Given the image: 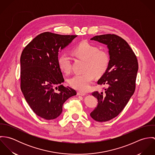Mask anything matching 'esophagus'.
I'll use <instances>...</instances> for the list:
<instances>
[{
	"instance_id": "1",
	"label": "esophagus",
	"mask_w": 155,
	"mask_h": 155,
	"mask_svg": "<svg viewBox=\"0 0 155 155\" xmlns=\"http://www.w3.org/2000/svg\"><path fill=\"white\" fill-rule=\"evenodd\" d=\"M78 95H81V96H84V95H86V94H85V93H84V92H82L79 91V92H78Z\"/></svg>"
}]
</instances>
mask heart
<instances>
[{
    "instance_id": "heart-1",
    "label": "heart",
    "mask_w": 155,
    "mask_h": 155,
    "mask_svg": "<svg viewBox=\"0 0 155 155\" xmlns=\"http://www.w3.org/2000/svg\"><path fill=\"white\" fill-rule=\"evenodd\" d=\"M73 55L77 58L85 61V73L76 74L68 80L71 87L81 91H86L89 88L91 82L94 80V74L99 76L104 73L109 63V55L104 50L87 42L78 45L73 49ZM60 68L65 73L71 70V58L66 53L61 54L58 58Z\"/></svg>"
}]
</instances>
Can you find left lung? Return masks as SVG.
Listing matches in <instances>:
<instances>
[{
	"instance_id": "1",
	"label": "left lung",
	"mask_w": 155,
	"mask_h": 155,
	"mask_svg": "<svg viewBox=\"0 0 155 155\" xmlns=\"http://www.w3.org/2000/svg\"><path fill=\"white\" fill-rule=\"evenodd\" d=\"M90 40L107 46L109 63L97 84L106 85L104 92L92 93L97 106L90 113L98 122H106L117 116L127 104L135 91L138 69L137 57L128 44L115 35L95 36Z\"/></svg>"
}]
</instances>
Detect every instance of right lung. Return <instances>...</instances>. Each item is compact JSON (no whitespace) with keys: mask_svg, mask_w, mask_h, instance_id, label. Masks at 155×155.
I'll use <instances>...</instances> for the list:
<instances>
[{"mask_svg":"<svg viewBox=\"0 0 155 155\" xmlns=\"http://www.w3.org/2000/svg\"><path fill=\"white\" fill-rule=\"evenodd\" d=\"M76 35L45 32L38 35L24 50L20 58L21 89L27 103L38 116L52 120L63 111V105L76 91L64 82L58 56Z\"/></svg>","mask_w":155,"mask_h":155,"instance_id":"1","label":"right lung"}]
</instances>
